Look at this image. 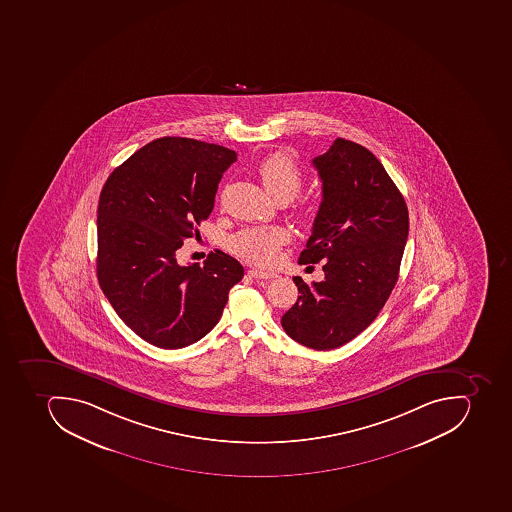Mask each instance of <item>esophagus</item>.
<instances>
[{
	"mask_svg": "<svg viewBox=\"0 0 512 512\" xmlns=\"http://www.w3.org/2000/svg\"><path fill=\"white\" fill-rule=\"evenodd\" d=\"M250 276L255 277V279H263V281H269V279H274L276 274L268 273V271H262V269L252 268L249 271Z\"/></svg>",
	"mask_w": 512,
	"mask_h": 512,
	"instance_id": "34e87169",
	"label": "esophagus"
}]
</instances>
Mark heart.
Segmentation results:
<instances>
[{
    "label": "heart",
    "mask_w": 512,
    "mask_h": 512,
    "mask_svg": "<svg viewBox=\"0 0 512 512\" xmlns=\"http://www.w3.org/2000/svg\"><path fill=\"white\" fill-rule=\"evenodd\" d=\"M257 171L265 189L276 200H293L304 184L303 173L289 155H269L258 165ZM289 241V230L284 227L247 228L233 236L228 246L233 254L247 262L271 265L281 247Z\"/></svg>",
    "instance_id": "heart-1"
}]
</instances>
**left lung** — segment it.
<instances>
[{
  "mask_svg": "<svg viewBox=\"0 0 512 512\" xmlns=\"http://www.w3.org/2000/svg\"><path fill=\"white\" fill-rule=\"evenodd\" d=\"M312 165L322 203L300 262H323L325 279L293 277L298 300L282 316L290 338L309 349H336L371 325L398 281L409 233L408 206L366 147L336 139Z\"/></svg>",
  "mask_w": 512,
  "mask_h": 512,
  "instance_id": "obj_1",
  "label": "left lung"
}]
</instances>
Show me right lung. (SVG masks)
I'll return each mask as SVG.
<instances>
[{"mask_svg": "<svg viewBox=\"0 0 512 512\" xmlns=\"http://www.w3.org/2000/svg\"><path fill=\"white\" fill-rule=\"evenodd\" d=\"M235 162L227 147L165 136L117 166L101 190L98 282L125 325L160 349L208 335L243 279V265L222 250L203 266L176 258L208 219L220 179Z\"/></svg>", "mask_w": 512, "mask_h": 512, "instance_id": "right-lung-1", "label": "right lung"}]
</instances>
